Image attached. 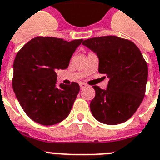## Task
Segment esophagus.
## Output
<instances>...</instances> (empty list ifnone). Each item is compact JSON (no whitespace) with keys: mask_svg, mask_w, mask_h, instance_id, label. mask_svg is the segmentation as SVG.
I'll list each match as a JSON object with an SVG mask.
<instances>
[{"mask_svg":"<svg viewBox=\"0 0 160 160\" xmlns=\"http://www.w3.org/2000/svg\"><path fill=\"white\" fill-rule=\"evenodd\" d=\"M86 86H87V84H85V83H83V82L80 83V89H84V88H85Z\"/></svg>","mask_w":160,"mask_h":160,"instance_id":"esophagus-1","label":"esophagus"}]
</instances>
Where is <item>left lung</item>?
I'll return each instance as SVG.
<instances>
[{"mask_svg":"<svg viewBox=\"0 0 160 160\" xmlns=\"http://www.w3.org/2000/svg\"><path fill=\"white\" fill-rule=\"evenodd\" d=\"M82 44L96 53L98 72L109 80L106 89L93 86L95 97L90 110L93 118L108 125L124 122L145 97L148 67L141 51L133 42L117 36L93 38Z\"/></svg>","mask_w":160,"mask_h":160,"instance_id":"left-lung-1","label":"left lung"}]
</instances>
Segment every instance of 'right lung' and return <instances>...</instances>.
Segmentation results:
<instances>
[{"label":"right lung","mask_w":160,"mask_h":160,"mask_svg":"<svg viewBox=\"0 0 160 160\" xmlns=\"http://www.w3.org/2000/svg\"><path fill=\"white\" fill-rule=\"evenodd\" d=\"M83 39L71 42L52 37H37L18 52L13 64L12 86L28 117L44 126L62 122L70 113L80 85L60 84L56 71L67 69Z\"/></svg>","instance_id":"right-lung-1"}]
</instances>
